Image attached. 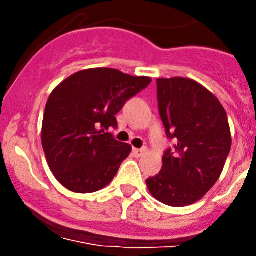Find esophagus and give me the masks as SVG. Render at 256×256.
<instances>
[{
  "label": "esophagus",
  "mask_w": 256,
  "mask_h": 256,
  "mask_svg": "<svg viewBox=\"0 0 256 256\" xmlns=\"http://www.w3.org/2000/svg\"><path fill=\"white\" fill-rule=\"evenodd\" d=\"M133 154H134L136 158H141L146 154V148H133Z\"/></svg>",
  "instance_id": "esophagus-1"
}]
</instances>
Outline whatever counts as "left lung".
<instances>
[{
  "label": "left lung",
  "mask_w": 256,
  "mask_h": 256,
  "mask_svg": "<svg viewBox=\"0 0 256 256\" xmlns=\"http://www.w3.org/2000/svg\"><path fill=\"white\" fill-rule=\"evenodd\" d=\"M156 83L165 132L177 144L164 154L162 170L146 184L162 204L187 206L206 195L224 168L232 144L227 112L194 79L159 78Z\"/></svg>",
  "instance_id": "1"
}]
</instances>
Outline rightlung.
Here are the masks:
<instances>
[{
	"mask_svg": "<svg viewBox=\"0 0 256 256\" xmlns=\"http://www.w3.org/2000/svg\"><path fill=\"white\" fill-rule=\"evenodd\" d=\"M151 83L110 68L74 73L51 92L42 122V148L56 180L69 191L91 194L114 180L132 146L106 132L130 97Z\"/></svg>",
	"mask_w": 256,
	"mask_h": 256,
	"instance_id": "add662e5",
	"label": "right lung"
}]
</instances>
